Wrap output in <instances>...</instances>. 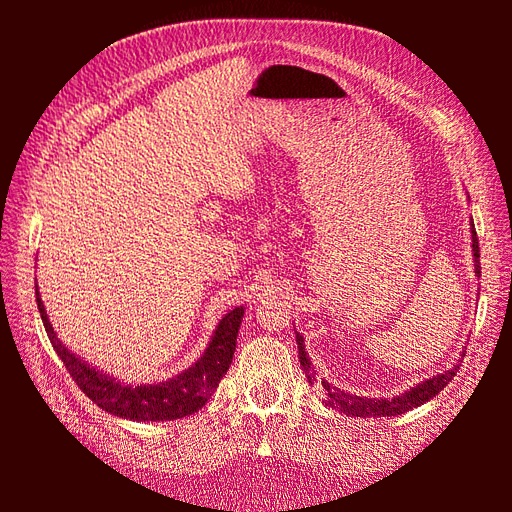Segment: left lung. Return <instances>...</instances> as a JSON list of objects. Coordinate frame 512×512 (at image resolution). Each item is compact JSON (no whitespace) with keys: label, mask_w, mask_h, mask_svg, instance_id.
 I'll use <instances>...</instances> for the list:
<instances>
[{"label":"left lung","mask_w":512,"mask_h":512,"mask_svg":"<svg viewBox=\"0 0 512 512\" xmlns=\"http://www.w3.org/2000/svg\"><path fill=\"white\" fill-rule=\"evenodd\" d=\"M470 200V196H468ZM470 235H472V256H474V273L476 277H480V252H478V237H476V230H474V222H470ZM297 348H299V361L301 367L305 371L307 380L316 384V369L312 365V359H309V354L305 350V342H303V335L297 333ZM461 352V359H463ZM461 359H457L451 367L444 369L442 374L431 376L423 382H418L416 386H410L408 391L399 393L395 397H363V395H352L344 389H337L335 384L327 382V380H320L322 384V393L324 399L322 404L329 406L337 412H344L346 416H354V418H378V416H397V414H404L412 408H418L425 401L436 397L444 386L455 378V374L459 371Z\"/></svg>","instance_id":"obj_1"}]
</instances>
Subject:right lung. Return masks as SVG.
<instances>
[{
    "mask_svg": "<svg viewBox=\"0 0 512 512\" xmlns=\"http://www.w3.org/2000/svg\"><path fill=\"white\" fill-rule=\"evenodd\" d=\"M36 303L53 350L64 361L72 380L81 386V391L104 412L141 423L177 421V418L190 416L207 404L232 363V354H235L237 348V333L245 314L243 305L224 314L218 327H215L203 356L196 363H192V367L181 371V374L158 384H128L115 378L113 374H106V371L98 369L96 365L87 363L61 342L53 324L49 322V316H46L38 284Z\"/></svg>",
    "mask_w": 512,
    "mask_h": 512,
    "instance_id": "1",
    "label": "right lung"
}]
</instances>
